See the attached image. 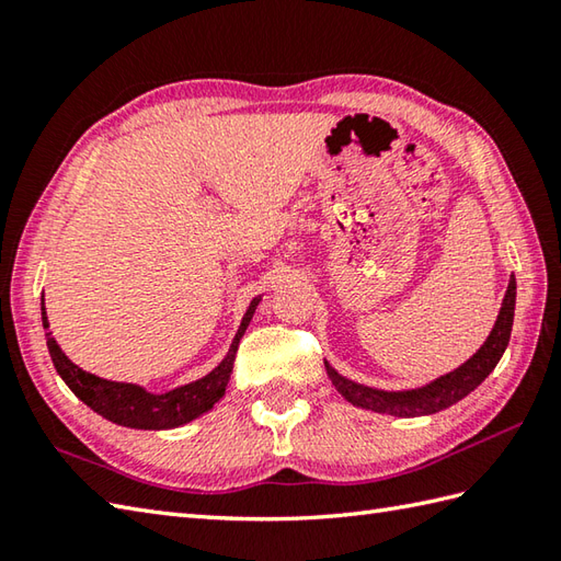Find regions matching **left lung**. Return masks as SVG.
<instances>
[{
  "label": "left lung",
  "mask_w": 561,
  "mask_h": 561,
  "mask_svg": "<svg viewBox=\"0 0 561 561\" xmlns=\"http://www.w3.org/2000/svg\"><path fill=\"white\" fill-rule=\"evenodd\" d=\"M514 311H516V279L511 277L502 308H499L496 323L490 332V337L482 342V347L458 368H453V371L428 380V383L420 388L383 390V388L356 383V380L342 376L330 362H325V371L340 396L347 402H352L354 408L390 414V416L434 414L450 408V404H456L465 396H470V392L494 371V366L499 364V359H502V354L508 347L511 328H514Z\"/></svg>",
  "instance_id": "obj_1"
}]
</instances>
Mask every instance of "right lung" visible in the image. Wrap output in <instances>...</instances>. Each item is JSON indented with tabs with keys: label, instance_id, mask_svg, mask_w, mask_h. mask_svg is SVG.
Instances as JSON below:
<instances>
[{
	"label": "right lung",
	"instance_id": "right-lung-1",
	"mask_svg": "<svg viewBox=\"0 0 561 561\" xmlns=\"http://www.w3.org/2000/svg\"><path fill=\"white\" fill-rule=\"evenodd\" d=\"M260 301L262 294L248 304L241 325H238L236 337L231 340L229 352L224 354V359L214 366L207 376L190 380V383L171 388L165 392H151L139 383H123V380H108L96 374L83 371L81 366L69 359L53 337V332L47 330L50 328V320H47L45 299H41V318L47 352H50V359L57 368L59 378L65 380L67 388L75 392L87 408H91L93 412L101 414L103 420H108L117 426L145 428V432H163V428H175L197 420V416L209 412L214 404L224 398L233 371L238 342L245 335Z\"/></svg>",
	"mask_w": 561,
	"mask_h": 561
}]
</instances>
